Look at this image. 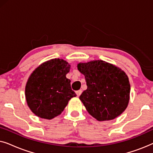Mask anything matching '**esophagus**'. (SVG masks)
I'll list each match as a JSON object with an SVG mask.
<instances>
[{
  "instance_id": "34e87169",
  "label": "esophagus",
  "mask_w": 153,
  "mask_h": 153,
  "mask_svg": "<svg viewBox=\"0 0 153 153\" xmlns=\"http://www.w3.org/2000/svg\"><path fill=\"white\" fill-rule=\"evenodd\" d=\"M81 93H82V91H81V90H79V91H77L76 92V95H77V96H78V97H79V96L81 95Z\"/></svg>"
}]
</instances>
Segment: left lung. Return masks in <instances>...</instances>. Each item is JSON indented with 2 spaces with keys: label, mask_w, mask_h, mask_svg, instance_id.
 Here are the masks:
<instances>
[{
  "label": "left lung",
  "mask_w": 153,
  "mask_h": 153,
  "mask_svg": "<svg viewBox=\"0 0 153 153\" xmlns=\"http://www.w3.org/2000/svg\"><path fill=\"white\" fill-rule=\"evenodd\" d=\"M77 68L87 85L79 99L92 116L99 121L110 120L126 109L130 84L124 71L101 60L80 62Z\"/></svg>",
  "instance_id": "obj_1"
}]
</instances>
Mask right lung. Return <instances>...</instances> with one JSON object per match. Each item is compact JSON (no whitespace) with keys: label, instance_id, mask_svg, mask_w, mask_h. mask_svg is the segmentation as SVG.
<instances>
[{"label":"right lung","instance_id":"1","mask_svg":"<svg viewBox=\"0 0 153 153\" xmlns=\"http://www.w3.org/2000/svg\"><path fill=\"white\" fill-rule=\"evenodd\" d=\"M70 69L68 62L55 58L33 71L25 89L27 104L33 114L51 120L63 111L71 98L76 97L71 81L66 78Z\"/></svg>","mask_w":153,"mask_h":153}]
</instances>
